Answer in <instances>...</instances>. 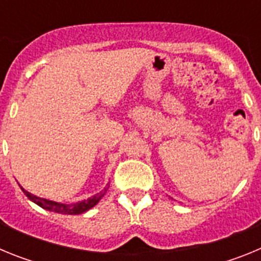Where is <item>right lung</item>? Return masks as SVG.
<instances>
[{
	"label": "right lung",
	"mask_w": 261,
	"mask_h": 261,
	"mask_svg": "<svg viewBox=\"0 0 261 261\" xmlns=\"http://www.w3.org/2000/svg\"><path fill=\"white\" fill-rule=\"evenodd\" d=\"M20 190L23 191V193L29 197L31 201H34L35 204H38L39 206H41L43 209H47L49 212H56V213H62V214H81V213H85L87 212L89 209H91L93 206H95L96 204L99 202V200L102 199L103 196H105L106 191L108 190V187H106L105 191L102 192L96 193L95 196L93 197H90V199L84 200V201H80V202H75V204H60V202H55V201H49V200H45V199H40V197H36V196L31 195L30 192L24 191L20 187Z\"/></svg>",
	"instance_id": "obj_1"
}]
</instances>
